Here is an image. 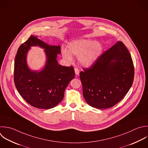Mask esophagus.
Listing matches in <instances>:
<instances>
[{
	"label": "esophagus",
	"instance_id": "1",
	"mask_svg": "<svg viewBox=\"0 0 148 148\" xmlns=\"http://www.w3.org/2000/svg\"><path fill=\"white\" fill-rule=\"evenodd\" d=\"M75 75H76V76H79V69H77V68H75Z\"/></svg>",
	"mask_w": 148,
	"mask_h": 148
}]
</instances>
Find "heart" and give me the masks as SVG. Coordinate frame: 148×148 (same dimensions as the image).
I'll return each mask as SVG.
<instances>
[{"label": "heart", "mask_w": 148, "mask_h": 148, "mask_svg": "<svg viewBox=\"0 0 148 148\" xmlns=\"http://www.w3.org/2000/svg\"><path fill=\"white\" fill-rule=\"evenodd\" d=\"M68 50L63 48V57L69 62L73 61V56L77 57L79 64L84 67L94 65L101 57L103 47L101 44L91 39H78L68 45Z\"/></svg>", "instance_id": "obj_1"}]
</instances>
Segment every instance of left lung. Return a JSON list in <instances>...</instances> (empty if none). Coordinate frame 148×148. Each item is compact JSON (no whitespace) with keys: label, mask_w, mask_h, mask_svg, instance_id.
<instances>
[{"label":"left lung","mask_w":148,"mask_h":148,"mask_svg":"<svg viewBox=\"0 0 148 148\" xmlns=\"http://www.w3.org/2000/svg\"><path fill=\"white\" fill-rule=\"evenodd\" d=\"M134 76L131 56L124 45L118 42L94 65L80 73L84 98L93 108H111L128 92Z\"/></svg>","instance_id":"8db88e82"}]
</instances>
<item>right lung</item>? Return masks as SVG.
Segmentation results:
<instances>
[{
    "label": "right lung",
    "instance_id": "obj_1",
    "mask_svg": "<svg viewBox=\"0 0 148 148\" xmlns=\"http://www.w3.org/2000/svg\"><path fill=\"white\" fill-rule=\"evenodd\" d=\"M34 46L43 48L46 55L45 65L40 70H31L27 63V53ZM60 53V45H48L35 36L20 46L14 61V83L21 97L32 106L43 109L56 106L75 77L73 66L58 64L57 58Z\"/></svg>",
    "mask_w": 148,
    "mask_h": 148
}]
</instances>
